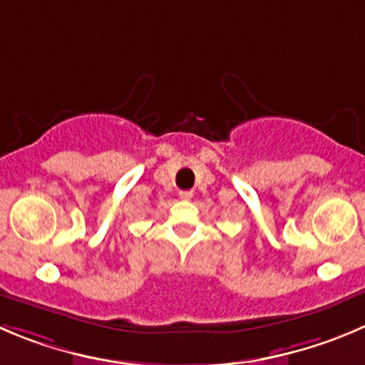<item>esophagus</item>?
<instances>
[{
    "label": "esophagus",
    "mask_w": 365,
    "mask_h": 365,
    "mask_svg": "<svg viewBox=\"0 0 365 365\" xmlns=\"http://www.w3.org/2000/svg\"><path fill=\"white\" fill-rule=\"evenodd\" d=\"M179 197L182 200H190L193 197V190H180L179 192Z\"/></svg>",
    "instance_id": "obj_1"
}]
</instances>
